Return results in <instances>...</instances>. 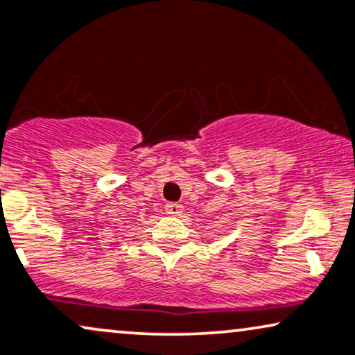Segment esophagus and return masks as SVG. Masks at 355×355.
<instances>
[{"mask_svg":"<svg viewBox=\"0 0 355 355\" xmlns=\"http://www.w3.org/2000/svg\"><path fill=\"white\" fill-rule=\"evenodd\" d=\"M165 211H167V214H170V216H180L183 206L180 203H167L165 205Z\"/></svg>","mask_w":355,"mask_h":355,"instance_id":"34e87169","label":"esophagus"}]
</instances>
